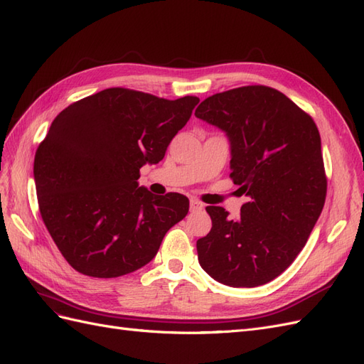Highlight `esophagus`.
Segmentation results:
<instances>
[{"mask_svg":"<svg viewBox=\"0 0 364 364\" xmlns=\"http://www.w3.org/2000/svg\"><path fill=\"white\" fill-rule=\"evenodd\" d=\"M203 208H205V205H203L200 200L191 199V202H190V209H191L193 213H199V211H202Z\"/></svg>","mask_w":364,"mask_h":364,"instance_id":"34e87169","label":"esophagus"}]
</instances>
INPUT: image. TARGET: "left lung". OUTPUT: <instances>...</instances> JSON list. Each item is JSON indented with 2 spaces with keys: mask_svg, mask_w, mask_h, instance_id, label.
Wrapping results in <instances>:
<instances>
[{
  "mask_svg": "<svg viewBox=\"0 0 364 364\" xmlns=\"http://www.w3.org/2000/svg\"><path fill=\"white\" fill-rule=\"evenodd\" d=\"M194 114L226 132L230 179L249 197L237 220L206 206L213 228L197 240L200 266L229 287L267 284L299 255L325 205L317 126L287 95L262 85L214 94Z\"/></svg>",
  "mask_w": 364,
  "mask_h": 364,
  "instance_id": "1",
  "label": "left lung"
}]
</instances>
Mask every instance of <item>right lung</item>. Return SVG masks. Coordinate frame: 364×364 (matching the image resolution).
Here are the masks:
<instances>
[{
    "label": "right lung",
    "mask_w": 364,
    "mask_h": 364,
    "mask_svg": "<svg viewBox=\"0 0 364 364\" xmlns=\"http://www.w3.org/2000/svg\"><path fill=\"white\" fill-rule=\"evenodd\" d=\"M200 100H167L126 87L85 97L54 118L35 156L39 211L70 266L118 278L150 262L167 230L188 214L179 193L138 186Z\"/></svg>",
    "instance_id": "add662e5"
}]
</instances>
